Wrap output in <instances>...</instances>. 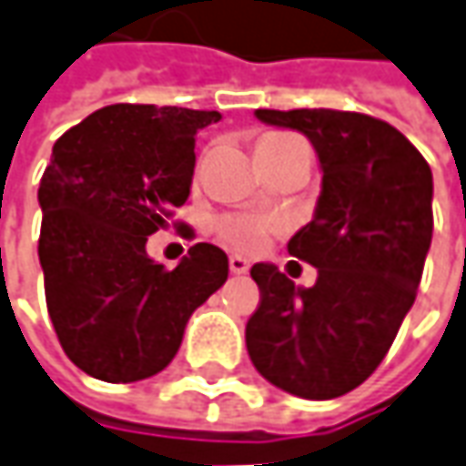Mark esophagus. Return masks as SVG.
<instances>
[{
    "label": "esophagus",
    "mask_w": 466,
    "mask_h": 466,
    "mask_svg": "<svg viewBox=\"0 0 466 466\" xmlns=\"http://www.w3.org/2000/svg\"><path fill=\"white\" fill-rule=\"evenodd\" d=\"M229 270L237 273V276H239V273H248L249 260L248 258H242V255H232V258H229Z\"/></svg>",
    "instance_id": "esophagus-1"
}]
</instances>
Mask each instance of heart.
Masks as SVG:
<instances>
[{
  "label": "heart",
  "mask_w": 466,
  "mask_h": 466,
  "mask_svg": "<svg viewBox=\"0 0 466 466\" xmlns=\"http://www.w3.org/2000/svg\"><path fill=\"white\" fill-rule=\"evenodd\" d=\"M291 144H301V138L291 137V134H265L260 138V147H270V149L291 147ZM217 232L234 249L255 252L265 245V239L270 234V221L260 217H249V214H232V217H224L218 221Z\"/></svg>",
  "instance_id": "1"
}]
</instances>
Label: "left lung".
I'll return each instance as SVG.
<instances>
[{
    "instance_id": "obj_1",
    "label": "left lung",
    "mask_w": 466,
    "mask_h": 466,
    "mask_svg": "<svg viewBox=\"0 0 466 466\" xmlns=\"http://www.w3.org/2000/svg\"><path fill=\"white\" fill-rule=\"evenodd\" d=\"M301 131L322 165L314 218L289 255L317 268L301 289L276 265H252L260 304L245 340L270 384L304 400H332L377 371L410 312L433 237V175L394 126L363 113L255 110Z\"/></svg>"
}]
</instances>
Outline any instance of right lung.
<instances>
[{
    "label": "right lung",
    "mask_w": 466,
    "mask_h": 466,
    "mask_svg": "<svg viewBox=\"0 0 466 466\" xmlns=\"http://www.w3.org/2000/svg\"><path fill=\"white\" fill-rule=\"evenodd\" d=\"M217 110L118 103L54 144L38 187L46 304L64 353L103 381L167 366L190 314L224 286L227 252L198 242L167 270L147 255L190 196L196 134Z\"/></svg>",
    "instance_id": "add662e5"
}]
</instances>
